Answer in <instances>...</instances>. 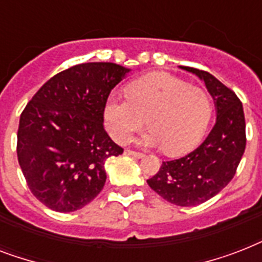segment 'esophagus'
Here are the masks:
<instances>
[{"label":"esophagus","instance_id":"esophagus-1","mask_svg":"<svg viewBox=\"0 0 262 262\" xmlns=\"http://www.w3.org/2000/svg\"><path fill=\"white\" fill-rule=\"evenodd\" d=\"M126 154H127V155L133 156V158H137V159H141V158H144V154H141V152L132 151V149H127Z\"/></svg>","mask_w":262,"mask_h":262}]
</instances>
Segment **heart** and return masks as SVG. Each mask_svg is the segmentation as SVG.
I'll use <instances>...</instances> for the list:
<instances>
[{
    "mask_svg": "<svg viewBox=\"0 0 262 262\" xmlns=\"http://www.w3.org/2000/svg\"><path fill=\"white\" fill-rule=\"evenodd\" d=\"M126 98L110 96L103 108L107 132L118 144L127 143L147 118L151 132L139 144L181 155L195 147L211 118L207 91L168 73H151L132 81Z\"/></svg>",
    "mask_w": 262,
    "mask_h": 262,
    "instance_id": "obj_1",
    "label": "heart"
}]
</instances>
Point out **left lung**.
<instances>
[{
	"label": "left lung",
	"instance_id": "left-lung-1",
	"mask_svg": "<svg viewBox=\"0 0 262 262\" xmlns=\"http://www.w3.org/2000/svg\"><path fill=\"white\" fill-rule=\"evenodd\" d=\"M205 83L215 102L216 122L204 143L181 159L163 162L147 181L152 190L179 207L199 205L219 193L234 178L246 147L242 103L215 76L181 67Z\"/></svg>",
	"mask_w": 262,
	"mask_h": 262
}]
</instances>
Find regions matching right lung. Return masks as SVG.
Listing matches in <instances>:
<instances>
[{"mask_svg":"<svg viewBox=\"0 0 262 262\" xmlns=\"http://www.w3.org/2000/svg\"><path fill=\"white\" fill-rule=\"evenodd\" d=\"M129 72L113 62L75 65L43 84L21 113L18 164L31 193L53 211H77L102 191L104 162L123 152L103 127V108Z\"/></svg>","mask_w":262,"mask_h":262,"instance_id":"1","label":"right lung"}]
</instances>
